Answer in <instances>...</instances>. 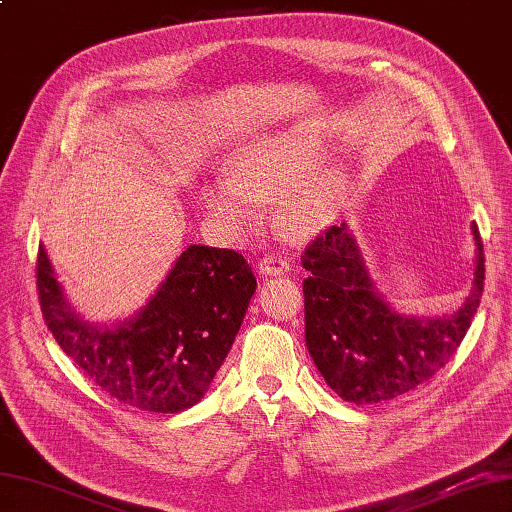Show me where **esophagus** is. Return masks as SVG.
I'll list each match as a JSON object with an SVG mask.
<instances>
[{
    "instance_id": "obj_1",
    "label": "esophagus",
    "mask_w": 512,
    "mask_h": 512,
    "mask_svg": "<svg viewBox=\"0 0 512 512\" xmlns=\"http://www.w3.org/2000/svg\"><path fill=\"white\" fill-rule=\"evenodd\" d=\"M259 273L262 275H281V273H288L290 264L286 262L284 257H279L275 253H268L262 259H259Z\"/></svg>"
}]
</instances>
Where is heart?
Masks as SVG:
<instances>
[{"instance_id":"b5f03b06","label":"heart","mask_w":512,"mask_h":512,"mask_svg":"<svg viewBox=\"0 0 512 512\" xmlns=\"http://www.w3.org/2000/svg\"><path fill=\"white\" fill-rule=\"evenodd\" d=\"M319 145L299 127L250 138L228 160V178L204 187V204L220 220L244 226L253 220L259 200L279 191L281 222L295 231H312L332 215L341 184L334 176L303 180L317 167Z\"/></svg>"}]
</instances>
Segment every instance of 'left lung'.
Masks as SVG:
<instances>
[{
  "label": "left lung",
  "instance_id": "8db88e82",
  "mask_svg": "<svg viewBox=\"0 0 512 512\" xmlns=\"http://www.w3.org/2000/svg\"><path fill=\"white\" fill-rule=\"evenodd\" d=\"M475 288L442 319H407L380 299L343 226H328L301 255L306 345L336 394L354 405L398 398L436 376L458 352L484 292V246L477 226Z\"/></svg>",
  "mask_w": 512,
  "mask_h": 512
}]
</instances>
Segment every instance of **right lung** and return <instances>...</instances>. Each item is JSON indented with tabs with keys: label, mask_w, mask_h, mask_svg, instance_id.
<instances>
[{
	"label": "right lung",
	"mask_w": 512,
	"mask_h": 512,
	"mask_svg": "<svg viewBox=\"0 0 512 512\" xmlns=\"http://www.w3.org/2000/svg\"><path fill=\"white\" fill-rule=\"evenodd\" d=\"M257 279L231 248L189 246L134 319L114 328L81 321L63 299L43 246L39 306L70 361L123 405L178 413L200 402L239 332Z\"/></svg>",
	"instance_id": "add662e5"
}]
</instances>
